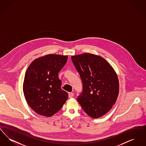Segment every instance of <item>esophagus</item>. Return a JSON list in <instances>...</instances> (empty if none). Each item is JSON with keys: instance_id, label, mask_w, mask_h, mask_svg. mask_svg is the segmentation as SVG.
<instances>
[{"instance_id": "34e87169", "label": "esophagus", "mask_w": 146, "mask_h": 146, "mask_svg": "<svg viewBox=\"0 0 146 146\" xmlns=\"http://www.w3.org/2000/svg\"><path fill=\"white\" fill-rule=\"evenodd\" d=\"M74 96V94L73 92H69L68 93V97L69 98H72Z\"/></svg>"}]
</instances>
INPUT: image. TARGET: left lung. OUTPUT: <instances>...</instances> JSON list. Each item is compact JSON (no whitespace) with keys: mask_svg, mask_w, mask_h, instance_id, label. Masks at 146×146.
<instances>
[{"mask_svg":"<svg viewBox=\"0 0 146 146\" xmlns=\"http://www.w3.org/2000/svg\"><path fill=\"white\" fill-rule=\"evenodd\" d=\"M71 58L83 83V91L77 98L78 102L91 118L102 117L111 109L118 97L117 73L100 56L84 53Z\"/></svg>","mask_w":146,"mask_h":146,"instance_id":"left-lung-1","label":"left lung"}]
</instances>
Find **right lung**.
<instances>
[{
    "label": "right lung",
    "mask_w": 146,
    "mask_h": 146,
    "mask_svg": "<svg viewBox=\"0 0 146 146\" xmlns=\"http://www.w3.org/2000/svg\"><path fill=\"white\" fill-rule=\"evenodd\" d=\"M67 58V56L49 54L35 59L29 66L23 90L28 105L38 114L51 117L67 100L68 93L61 88L58 76Z\"/></svg>",
    "instance_id": "right-lung-1"
}]
</instances>
